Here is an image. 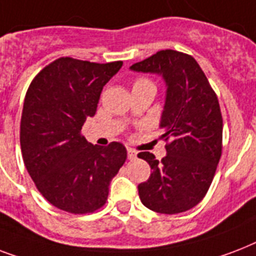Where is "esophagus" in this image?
<instances>
[{
	"instance_id": "1",
	"label": "esophagus",
	"mask_w": 256,
	"mask_h": 256,
	"mask_svg": "<svg viewBox=\"0 0 256 256\" xmlns=\"http://www.w3.org/2000/svg\"><path fill=\"white\" fill-rule=\"evenodd\" d=\"M128 158L130 160H136V152L134 150V148H128Z\"/></svg>"
}]
</instances>
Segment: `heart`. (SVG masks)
Instances as JSON below:
<instances>
[{"instance_id": "heart-1", "label": "heart", "mask_w": 256, "mask_h": 256, "mask_svg": "<svg viewBox=\"0 0 256 256\" xmlns=\"http://www.w3.org/2000/svg\"><path fill=\"white\" fill-rule=\"evenodd\" d=\"M146 86H154V84L148 78H136V81L132 82V88H146Z\"/></svg>"}]
</instances>
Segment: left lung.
Listing matches in <instances>:
<instances>
[{"label":"left lung","mask_w":256,"mask_h":256,"mask_svg":"<svg viewBox=\"0 0 256 256\" xmlns=\"http://www.w3.org/2000/svg\"><path fill=\"white\" fill-rule=\"evenodd\" d=\"M130 69L162 76L166 100L160 116V140L166 156L142 152L152 175L138 184L140 202L160 214H178L196 206L210 188L222 156L223 120L218 96L188 54L160 50Z\"/></svg>","instance_id":"1"}]
</instances>
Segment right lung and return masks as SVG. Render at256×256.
Returning a JSON list of instances; mask_svg holds the SVG:
<instances>
[{
  "mask_svg": "<svg viewBox=\"0 0 256 256\" xmlns=\"http://www.w3.org/2000/svg\"><path fill=\"white\" fill-rule=\"evenodd\" d=\"M122 61L96 64L58 58L34 77L21 116L22 158L42 196L72 214L94 212L108 200L128 152L120 142L88 144L81 134L100 92Z\"/></svg>",
  "mask_w": 256,
  "mask_h": 256,
  "instance_id": "1",
  "label": "right lung"
}]
</instances>
